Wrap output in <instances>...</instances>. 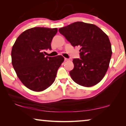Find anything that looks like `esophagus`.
I'll return each mask as SVG.
<instances>
[{
    "label": "esophagus",
    "mask_w": 126,
    "mask_h": 126,
    "mask_svg": "<svg viewBox=\"0 0 126 126\" xmlns=\"http://www.w3.org/2000/svg\"><path fill=\"white\" fill-rule=\"evenodd\" d=\"M69 59H68V58H64V61H69Z\"/></svg>",
    "instance_id": "34e87169"
}]
</instances>
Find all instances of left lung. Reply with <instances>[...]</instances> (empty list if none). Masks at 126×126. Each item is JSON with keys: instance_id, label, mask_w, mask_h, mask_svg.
Wrapping results in <instances>:
<instances>
[{"instance_id": "1", "label": "left lung", "mask_w": 126, "mask_h": 126, "mask_svg": "<svg viewBox=\"0 0 126 126\" xmlns=\"http://www.w3.org/2000/svg\"><path fill=\"white\" fill-rule=\"evenodd\" d=\"M73 47L80 46V58H74L69 74L76 83L86 87L100 81L107 71L112 55L109 38L97 26L76 22L59 29Z\"/></svg>"}]
</instances>
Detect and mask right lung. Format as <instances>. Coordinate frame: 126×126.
I'll return each instance as SVG.
<instances>
[{"mask_svg": "<svg viewBox=\"0 0 126 126\" xmlns=\"http://www.w3.org/2000/svg\"><path fill=\"white\" fill-rule=\"evenodd\" d=\"M57 32V28L33 27L22 32L14 44L12 64L19 80L31 90L40 92L49 87L64 60L61 56L46 57L44 52L51 49Z\"/></svg>", "mask_w": 126, "mask_h": 126, "instance_id": "right-lung-1", "label": "right lung"}]
</instances>
